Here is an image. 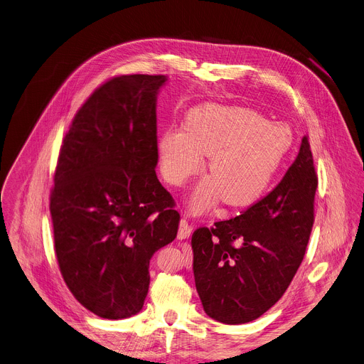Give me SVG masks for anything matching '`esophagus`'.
Listing matches in <instances>:
<instances>
[{
	"label": "esophagus",
	"mask_w": 364,
	"mask_h": 364,
	"mask_svg": "<svg viewBox=\"0 0 364 364\" xmlns=\"http://www.w3.org/2000/svg\"><path fill=\"white\" fill-rule=\"evenodd\" d=\"M191 234V226L188 225V222L186 219H181L180 220V226H178V234H177V238L178 240H186L188 238Z\"/></svg>",
	"instance_id": "1"
}]
</instances>
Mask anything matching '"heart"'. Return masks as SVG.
Instances as JSON below:
<instances>
[{
    "instance_id": "heart-1",
    "label": "heart",
    "mask_w": 364,
    "mask_h": 364,
    "mask_svg": "<svg viewBox=\"0 0 364 364\" xmlns=\"http://www.w3.org/2000/svg\"><path fill=\"white\" fill-rule=\"evenodd\" d=\"M293 144L291 130L266 122L244 107L206 105L191 110L183 129H168L159 138L162 177L181 186L203 167L205 178L193 193L194 213L209 210L219 199L230 208L257 203L272 186Z\"/></svg>"
}]
</instances>
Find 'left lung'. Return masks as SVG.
Returning <instances> with one entry per match:
<instances>
[{"label": "left lung", "instance_id": "1", "mask_svg": "<svg viewBox=\"0 0 364 364\" xmlns=\"http://www.w3.org/2000/svg\"><path fill=\"white\" fill-rule=\"evenodd\" d=\"M318 176L308 136L282 181L242 215L196 229L193 273L205 312L223 323L259 318L287 290L306 252Z\"/></svg>", "mask_w": 364, "mask_h": 364}]
</instances>
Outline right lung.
Returning a JSON list of instances; mask_svg holds the SVG:
<instances>
[{
  "label": "right lung",
  "instance_id": "obj_1",
  "mask_svg": "<svg viewBox=\"0 0 364 364\" xmlns=\"http://www.w3.org/2000/svg\"><path fill=\"white\" fill-rule=\"evenodd\" d=\"M165 75H120L94 90L60 145L50 190L55 254L75 299L106 319L138 314L149 259L180 213L155 167L156 94Z\"/></svg>",
  "mask_w": 364,
  "mask_h": 364
}]
</instances>
